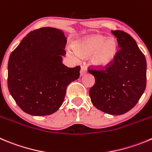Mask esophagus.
<instances>
[{"label":"esophagus","mask_w":152,"mask_h":152,"mask_svg":"<svg viewBox=\"0 0 152 152\" xmlns=\"http://www.w3.org/2000/svg\"><path fill=\"white\" fill-rule=\"evenodd\" d=\"M87 70L85 67L81 66V69H80V76H83V75H84L86 73H87Z\"/></svg>","instance_id":"34e87169"}]
</instances>
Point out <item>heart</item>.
Wrapping results in <instances>:
<instances>
[{
    "mask_svg": "<svg viewBox=\"0 0 152 152\" xmlns=\"http://www.w3.org/2000/svg\"><path fill=\"white\" fill-rule=\"evenodd\" d=\"M75 53L80 56H90V62L97 68L104 69L113 63L118 53V43L113 37L93 34L74 43ZM72 55L75 52L70 51Z\"/></svg>",
    "mask_w": 152,
    "mask_h": 152,
    "instance_id": "heart-1",
    "label": "heart"
}]
</instances>
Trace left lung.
Listing matches in <instances>:
<instances>
[{"mask_svg":"<svg viewBox=\"0 0 152 152\" xmlns=\"http://www.w3.org/2000/svg\"><path fill=\"white\" fill-rule=\"evenodd\" d=\"M119 48L114 62L104 69H90L95 83L89 94L97 109L120 115L136 105L146 87L147 64L136 41L123 31H111Z\"/></svg>","mask_w":152,"mask_h":152,"instance_id":"obj_1","label":"left lung"}]
</instances>
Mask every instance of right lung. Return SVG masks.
<instances>
[{"label":"right lung","mask_w":152,"mask_h":152,"mask_svg":"<svg viewBox=\"0 0 152 152\" xmlns=\"http://www.w3.org/2000/svg\"><path fill=\"white\" fill-rule=\"evenodd\" d=\"M67 40L62 30L44 27L29 32L8 61V89L19 108L34 116L52 115L66 88L80 76V66L62 64Z\"/></svg>","instance_id":"1"}]
</instances>
